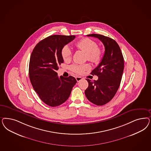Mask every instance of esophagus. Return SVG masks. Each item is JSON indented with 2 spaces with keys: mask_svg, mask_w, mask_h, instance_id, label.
<instances>
[{
  "mask_svg": "<svg viewBox=\"0 0 151 151\" xmlns=\"http://www.w3.org/2000/svg\"><path fill=\"white\" fill-rule=\"evenodd\" d=\"M76 80H77V82H79V81H81V80L83 79V78H82V77H76Z\"/></svg>",
  "mask_w": 151,
  "mask_h": 151,
  "instance_id": "1",
  "label": "esophagus"
}]
</instances>
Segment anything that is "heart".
I'll use <instances>...</instances> for the list:
<instances>
[{
    "label": "heart",
    "instance_id": "1",
    "mask_svg": "<svg viewBox=\"0 0 151 151\" xmlns=\"http://www.w3.org/2000/svg\"><path fill=\"white\" fill-rule=\"evenodd\" d=\"M76 47L87 53V58L88 60L94 63H99L102 58V52L97 47V43L92 39L84 38L77 42L76 44ZM61 55L64 61H69L72 56V50L67 45H65L62 49ZM70 70L77 74H82L84 71L90 69V65L85 64H73L70 66Z\"/></svg>",
    "mask_w": 151,
    "mask_h": 151
}]
</instances>
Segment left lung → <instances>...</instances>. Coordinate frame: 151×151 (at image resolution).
<instances>
[{
    "mask_svg": "<svg viewBox=\"0 0 151 151\" xmlns=\"http://www.w3.org/2000/svg\"><path fill=\"white\" fill-rule=\"evenodd\" d=\"M99 39L105 48L102 59L91 74L97 75V81L86 79L88 87L85 91L88 99L97 106H103L112 100L117 92L122 79L124 69V59L117 42L103 35L92 34Z\"/></svg>",
    "mask_w": 151,
    "mask_h": 151,
    "instance_id": "obj_1",
    "label": "left lung"
}]
</instances>
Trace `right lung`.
I'll return each mask as SVG.
<instances>
[{
	"instance_id": "1",
	"label": "right lung",
	"mask_w": 151,
	"mask_h": 151,
	"mask_svg": "<svg viewBox=\"0 0 151 151\" xmlns=\"http://www.w3.org/2000/svg\"><path fill=\"white\" fill-rule=\"evenodd\" d=\"M74 35H53L35 45L29 61V75L34 91L50 107L65 102L77 83L72 76L58 77V65L64 62L62 49L75 38Z\"/></svg>"
}]
</instances>
